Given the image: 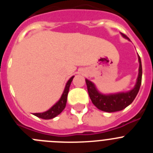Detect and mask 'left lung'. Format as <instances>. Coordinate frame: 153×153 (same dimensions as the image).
<instances>
[{"label": "left lung", "instance_id": "obj_1", "mask_svg": "<svg viewBox=\"0 0 153 153\" xmlns=\"http://www.w3.org/2000/svg\"><path fill=\"white\" fill-rule=\"evenodd\" d=\"M124 38L130 40L129 37H127L125 34L120 33ZM138 60L140 63L139 67V74L136 79V83L134 87L128 92H120L117 93H110V94H103L97 90L95 84L89 79H86L87 90H88L89 96L91 99L93 105L102 111L107 112V113H113V112L120 111L122 109L130 105L136 98L138 92L140 90L142 82V74H143V69H142L141 59L138 55Z\"/></svg>", "mask_w": 153, "mask_h": 153}]
</instances>
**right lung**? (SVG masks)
<instances>
[{
  "instance_id": "add662e5",
  "label": "right lung",
  "mask_w": 153,
  "mask_h": 153,
  "mask_svg": "<svg viewBox=\"0 0 153 153\" xmlns=\"http://www.w3.org/2000/svg\"><path fill=\"white\" fill-rule=\"evenodd\" d=\"M74 77V76H73L67 81V83H66V86H65L64 90H63V93H62L61 97H60V100L53 106H51L47 111L43 112V113H33V115L36 116V117H39V118L44 119V120H51V119L54 118V117H56V116L60 114L63 109H64L65 106H66V104H67V95H68L70 84H71V82H72Z\"/></svg>"
}]
</instances>
